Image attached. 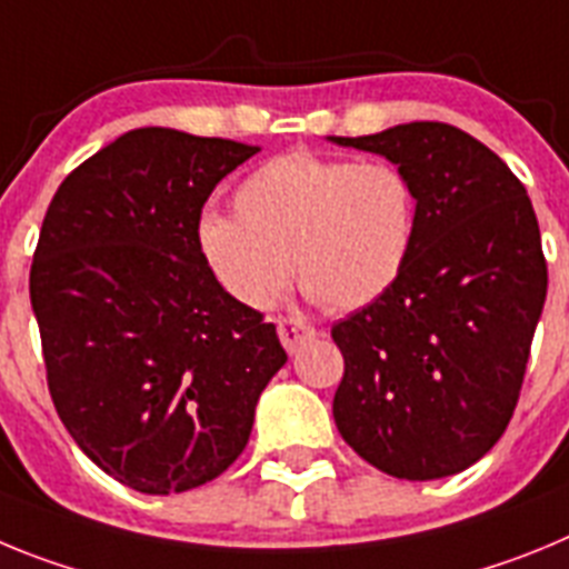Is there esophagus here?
I'll use <instances>...</instances> for the list:
<instances>
[{
	"instance_id": "esophagus-1",
	"label": "esophagus",
	"mask_w": 569,
	"mask_h": 569,
	"mask_svg": "<svg viewBox=\"0 0 569 569\" xmlns=\"http://www.w3.org/2000/svg\"><path fill=\"white\" fill-rule=\"evenodd\" d=\"M316 336V328H310L308 321L301 319H293V316H288V319H279V339L281 345L288 347L290 353H293L296 347H301L308 339H313Z\"/></svg>"
}]
</instances>
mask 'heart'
<instances>
[{
  "label": "heart",
  "mask_w": 569,
  "mask_h": 569,
  "mask_svg": "<svg viewBox=\"0 0 569 569\" xmlns=\"http://www.w3.org/2000/svg\"><path fill=\"white\" fill-rule=\"evenodd\" d=\"M236 216L202 213L196 244L239 305L273 308L296 279L330 310L365 308L393 288L419 228V196L393 162L290 150L256 168Z\"/></svg>",
  "instance_id": "b5f03b06"
}]
</instances>
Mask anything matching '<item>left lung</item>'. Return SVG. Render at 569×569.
<instances>
[{"label":"left lung","instance_id":"1","mask_svg":"<svg viewBox=\"0 0 569 569\" xmlns=\"http://www.w3.org/2000/svg\"><path fill=\"white\" fill-rule=\"evenodd\" d=\"M330 142L399 164L419 228L396 284L336 321L341 439L387 476L445 479L507 430L547 299L539 219L487 144L445 122Z\"/></svg>","mask_w":569,"mask_h":569}]
</instances>
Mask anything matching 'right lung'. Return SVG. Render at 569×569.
<instances>
[{
    "label": "right lung",
    "mask_w": 569,
    "mask_h": 569,
    "mask_svg": "<svg viewBox=\"0 0 569 569\" xmlns=\"http://www.w3.org/2000/svg\"><path fill=\"white\" fill-rule=\"evenodd\" d=\"M259 148L139 128L59 184L30 264L48 390L82 453L150 496L222 476L288 353L213 279L196 224Z\"/></svg>",
    "instance_id": "add662e5"
}]
</instances>
